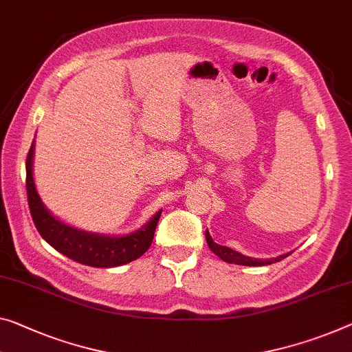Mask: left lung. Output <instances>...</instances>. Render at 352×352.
<instances>
[{"mask_svg":"<svg viewBox=\"0 0 352 352\" xmlns=\"http://www.w3.org/2000/svg\"><path fill=\"white\" fill-rule=\"evenodd\" d=\"M204 234H206V242H208L210 250H212L220 259H223L225 263H230V264H239V266H267V264L282 261V259H285L289 255V253H286V255H280L277 258H269V259L250 258V256L242 255V253H239V252L232 250V248H230V247H223V245L217 244V242H214L208 230Z\"/></svg>","mask_w":352,"mask_h":352,"instance_id":"left-lung-1","label":"left lung"}]
</instances>
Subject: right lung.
<instances>
[{"label": "right lung", "instance_id": "obj_1", "mask_svg": "<svg viewBox=\"0 0 352 352\" xmlns=\"http://www.w3.org/2000/svg\"><path fill=\"white\" fill-rule=\"evenodd\" d=\"M32 159H34V142H32L28 157H26L28 204L37 231L55 250L74 261L85 264V266L116 267L140 258L153 244L162 209L157 210L142 228L124 236L85 231L64 223L63 220L55 217L37 193L34 177H32Z\"/></svg>", "mask_w": 352, "mask_h": 352}]
</instances>
